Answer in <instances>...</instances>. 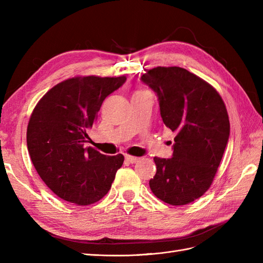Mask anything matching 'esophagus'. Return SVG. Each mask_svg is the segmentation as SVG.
<instances>
[{"mask_svg": "<svg viewBox=\"0 0 263 263\" xmlns=\"http://www.w3.org/2000/svg\"><path fill=\"white\" fill-rule=\"evenodd\" d=\"M125 159L128 162H130V163H136V162H138L140 160V158L134 157V156H130V155H125Z\"/></svg>", "mask_w": 263, "mask_h": 263, "instance_id": "1", "label": "esophagus"}]
</instances>
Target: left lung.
<instances>
[{
  "label": "left lung",
  "mask_w": 263,
  "mask_h": 263,
  "mask_svg": "<svg viewBox=\"0 0 263 263\" xmlns=\"http://www.w3.org/2000/svg\"><path fill=\"white\" fill-rule=\"evenodd\" d=\"M159 102L164 125L176 133L171 158L154 160L153 193L170 205H185L211 186L227 146L230 126L217 91L180 67H157L140 78Z\"/></svg>",
  "instance_id": "1"
}]
</instances>
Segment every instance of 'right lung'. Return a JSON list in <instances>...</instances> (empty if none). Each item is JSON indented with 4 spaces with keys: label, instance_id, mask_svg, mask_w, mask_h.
<instances>
[{
    "label": "right lung",
    "instance_id": "obj_1",
    "mask_svg": "<svg viewBox=\"0 0 263 263\" xmlns=\"http://www.w3.org/2000/svg\"><path fill=\"white\" fill-rule=\"evenodd\" d=\"M125 81L126 77L69 79L34 108L27 127L28 153L39 177L62 200L90 205L112 186L124 156L102 155L85 142L103 101Z\"/></svg>",
    "mask_w": 263,
    "mask_h": 263
}]
</instances>
